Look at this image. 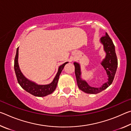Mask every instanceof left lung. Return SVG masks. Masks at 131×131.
I'll list each match as a JSON object with an SVG mask.
<instances>
[{
    "mask_svg": "<svg viewBox=\"0 0 131 131\" xmlns=\"http://www.w3.org/2000/svg\"><path fill=\"white\" fill-rule=\"evenodd\" d=\"M101 43L103 45L104 51L106 52L105 58L103 59L101 65L105 69L107 75V80L101 87L95 88L91 87L85 80L81 78V69L80 64L75 62L74 65L75 67V74H76L77 85L79 89L87 94H97L106 89L112 84L116 74L118 61L115 51V46L113 43L112 40L106 33L105 36L102 37L100 39Z\"/></svg>",
    "mask_w": 131,
    "mask_h": 131,
    "instance_id": "8db88e82",
    "label": "left lung"
}]
</instances>
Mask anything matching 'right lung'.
I'll list each match as a JSON object with an SVG mask.
<instances>
[{"mask_svg":"<svg viewBox=\"0 0 131 131\" xmlns=\"http://www.w3.org/2000/svg\"><path fill=\"white\" fill-rule=\"evenodd\" d=\"M18 48H17L16 55H15L14 59V70L16 74L17 81L18 82L21 87L25 90L26 91L30 93V94L34 95L35 96L43 97L47 96V95L52 94L56 89L58 81L59 76L63 70L64 66L68 62L64 63L62 65L59 66L58 70L55 76L53 81L49 84L46 85H38L35 82L28 80L27 78L24 76L22 73L21 71L19 69L18 62Z\"/></svg>","mask_w":131,"mask_h":131,"instance_id":"obj_1","label":"right lung"}]
</instances>
